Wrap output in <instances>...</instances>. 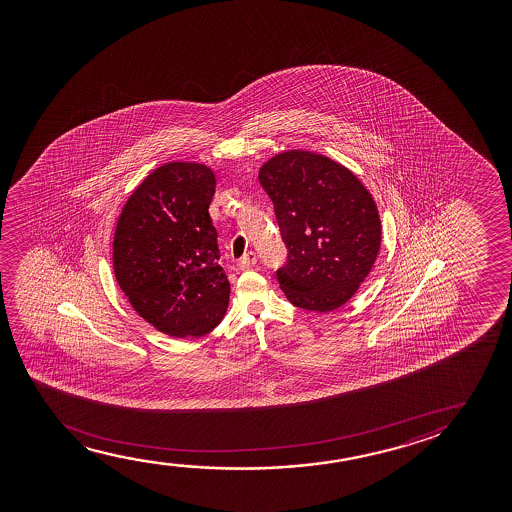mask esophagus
<instances>
[{"label":"esophagus","instance_id":"esophagus-1","mask_svg":"<svg viewBox=\"0 0 512 512\" xmlns=\"http://www.w3.org/2000/svg\"><path fill=\"white\" fill-rule=\"evenodd\" d=\"M257 264V253L248 252L238 260L239 269H248V267L255 266Z\"/></svg>","mask_w":512,"mask_h":512}]
</instances>
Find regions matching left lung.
<instances>
[{"instance_id": "8db88e82", "label": "left lung", "mask_w": 512, "mask_h": 512, "mask_svg": "<svg viewBox=\"0 0 512 512\" xmlns=\"http://www.w3.org/2000/svg\"><path fill=\"white\" fill-rule=\"evenodd\" d=\"M288 250L276 271L297 308H341L369 276L381 246L378 206L364 183L325 155L288 150L260 168Z\"/></svg>"}]
</instances>
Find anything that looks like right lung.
<instances>
[{
    "label": "right lung",
    "instance_id": "obj_1",
    "mask_svg": "<svg viewBox=\"0 0 512 512\" xmlns=\"http://www.w3.org/2000/svg\"><path fill=\"white\" fill-rule=\"evenodd\" d=\"M215 175L168 162L134 189L113 238V271L136 313L168 336L199 337L222 322L231 285L210 217Z\"/></svg>",
    "mask_w": 512,
    "mask_h": 512
}]
</instances>
